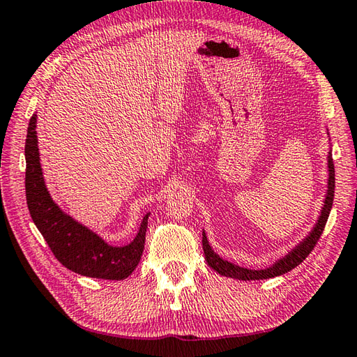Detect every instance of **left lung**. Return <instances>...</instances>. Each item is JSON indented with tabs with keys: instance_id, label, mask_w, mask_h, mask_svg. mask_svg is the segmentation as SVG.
<instances>
[{
	"instance_id": "left-lung-1",
	"label": "left lung",
	"mask_w": 357,
	"mask_h": 357,
	"mask_svg": "<svg viewBox=\"0 0 357 357\" xmlns=\"http://www.w3.org/2000/svg\"><path fill=\"white\" fill-rule=\"evenodd\" d=\"M333 197H335V164H333V158H331V152H330L328 153V190H327L324 206H322V210H321L319 220L317 223V227L313 228L312 233L305 237L292 252H289L284 259L278 260L275 264H273V266H271L268 269L252 271V269L236 266V264H233V263L222 260L220 257L211 250V246L208 245V240H206L205 233H204L202 234V248H204L206 263H208V266L211 269L219 272L220 275L237 278V280L250 281V280H263V278H273V277L283 275V273L292 271L294 268L298 266V264L307 259V255L313 251V248L317 246L318 240L321 238L322 231H324V228H326L331 205H333Z\"/></svg>"
}]
</instances>
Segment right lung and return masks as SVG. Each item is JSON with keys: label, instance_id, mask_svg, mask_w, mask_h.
I'll list each match as a JSON object with an SVG mask.
<instances>
[{"label": "right lung", "instance_id": "1", "mask_svg": "<svg viewBox=\"0 0 357 357\" xmlns=\"http://www.w3.org/2000/svg\"><path fill=\"white\" fill-rule=\"evenodd\" d=\"M26 164V196L30 216L56 259L66 269L91 278L123 280L129 277L143 255L149 214L141 222L134 242L114 248L62 213L44 184L39 164L36 115H31L27 129Z\"/></svg>", "mask_w": 357, "mask_h": 357}]
</instances>
